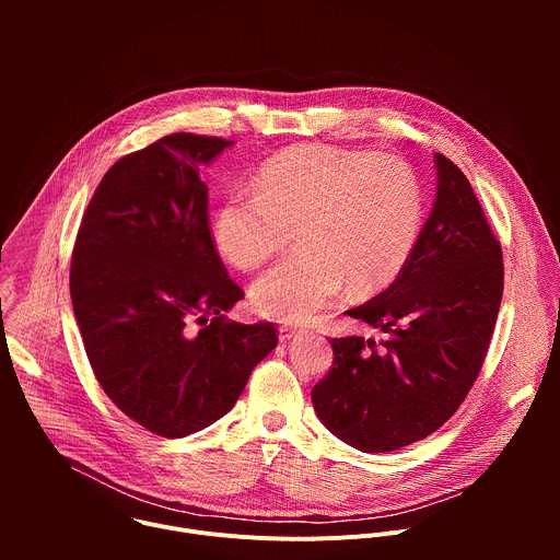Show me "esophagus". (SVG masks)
I'll list each match as a JSON object with an SVG mask.
<instances>
[{
	"label": "esophagus",
	"instance_id": "obj_1",
	"mask_svg": "<svg viewBox=\"0 0 560 560\" xmlns=\"http://www.w3.org/2000/svg\"><path fill=\"white\" fill-rule=\"evenodd\" d=\"M299 332H301L299 328H292V326H281V328H279V341H281V343H288V341H292V339H294Z\"/></svg>",
	"mask_w": 560,
	"mask_h": 560
}]
</instances>
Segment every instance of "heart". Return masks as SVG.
I'll return each instance as SVG.
<instances>
[{
    "instance_id": "1",
    "label": "heart",
    "mask_w": 560,
    "mask_h": 560,
    "mask_svg": "<svg viewBox=\"0 0 560 560\" xmlns=\"http://www.w3.org/2000/svg\"><path fill=\"white\" fill-rule=\"evenodd\" d=\"M253 190L221 201L212 238L234 268L257 270L296 234L301 248L250 292L255 310L277 322H307L346 285L357 296L392 285L419 242L423 190L392 154L296 145L268 159Z\"/></svg>"
}]
</instances>
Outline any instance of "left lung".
<instances>
[{
  "label": "left lung",
  "mask_w": 560,
  "mask_h": 560,
  "mask_svg": "<svg viewBox=\"0 0 560 560\" xmlns=\"http://www.w3.org/2000/svg\"><path fill=\"white\" fill-rule=\"evenodd\" d=\"M434 208L398 279L348 310L385 341L332 339L312 389L322 423L361 452H392L436 432L483 368L503 296V250L467 177L441 152Z\"/></svg>",
  "instance_id": "obj_1"
}]
</instances>
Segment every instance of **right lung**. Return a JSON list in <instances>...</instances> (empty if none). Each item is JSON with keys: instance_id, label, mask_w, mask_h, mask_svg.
Returning a JSON list of instances; mask_svg holds the SVG:
<instances>
[{"instance_id": "obj_1", "label": "right lung", "mask_w": 560, "mask_h": 560, "mask_svg": "<svg viewBox=\"0 0 560 560\" xmlns=\"http://www.w3.org/2000/svg\"><path fill=\"white\" fill-rule=\"evenodd\" d=\"M230 143L175 132L121 156L74 238L70 299L91 368L110 401L156 436L221 419L277 348L272 324L223 314L244 290L214 248L199 166Z\"/></svg>"}]
</instances>
